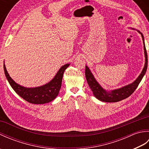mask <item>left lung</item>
<instances>
[{
  "mask_svg": "<svg viewBox=\"0 0 149 149\" xmlns=\"http://www.w3.org/2000/svg\"><path fill=\"white\" fill-rule=\"evenodd\" d=\"M132 29L135 30L134 28H131ZM138 32L141 34L143 43V50L145 58V62L144 67L142 70L141 74L137 77L136 79L132 82V83L129 84L127 85L123 86L122 88L115 89L113 90H106L100 86V84L98 83L95 78L93 76L92 73H91L88 66L86 65V69H85V76L87 81V83L89 85L90 89L93 91V95L98 100L105 102H116L123 100L129 97L134 92L135 90L136 89L138 84H140L142 78L146 73L148 65V59H147V54L145 48L144 37L143 34L140 31H138Z\"/></svg>",
  "mask_w": 149,
  "mask_h": 149,
  "instance_id": "left-lung-1",
  "label": "left lung"
}]
</instances>
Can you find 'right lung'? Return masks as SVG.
<instances>
[{"label": "right lung", "mask_w": 149, "mask_h": 149, "mask_svg": "<svg viewBox=\"0 0 149 149\" xmlns=\"http://www.w3.org/2000/svg\"><path fill=\"white\" fill-rule=\"evenodd\" d=\"M70 64H65L59 68L52 79L41 86L27 88L17 84L9 76L4 62V70L6 79L13 89L22 99L28 102L34 104H43L54 100L59 94L61 86L63 73Z\"/></svg>", "instance_id": "right-lung-1"}]
</instances>
